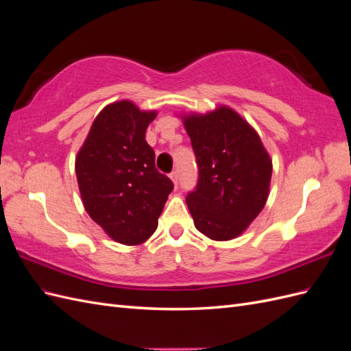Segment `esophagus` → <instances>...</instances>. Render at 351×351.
<instances>
[{"label": "esophagus", "instance_id": "obj_1", "mask_svg": "<svg viewBox=\"0 0 351 351\" xmlns=\"http://www.w3.org/2000/svg\"><path fill=\"white\" fill-rule=\"evenodd\" d=\"M169 178L173 180V183H174V186L177 187V184H178V171H173L171 174H169Z\"/></svg>", "mask_w": 351, "mask_h": 351}]
</instances>
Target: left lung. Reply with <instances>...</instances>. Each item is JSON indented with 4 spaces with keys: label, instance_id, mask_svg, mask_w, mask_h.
Instances as JSON below:
<instances>
[{
    "label": "left lung",
    "instance_id": "obj_1",
    "mask_svg": "<svg viewBox=\"0 0 351 351\" xmlns=\"http://www.w3.org/2000/svg\"><path fill=\"white\" fill-rule=\"evenodd\" d=\"M182 119L199 167L186 197L195 227L215 241L236 239L267 204L272 159L258 132L226 105Z\"/></svg>",
    "mask_w": 351,
    "mask_h": 351
}]
</instances>
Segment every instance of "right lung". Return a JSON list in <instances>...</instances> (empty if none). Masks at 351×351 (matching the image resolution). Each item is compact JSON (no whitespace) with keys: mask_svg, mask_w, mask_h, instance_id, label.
Masks as SVG:
<instances>
[{"mask_svg":"<svg viewBox=\"0 0 351 351\" xmlns=\"http://www.w3.org/2000/svg\"><path fill=\"white\" fill-rule=\"evenodd\" d=\"M156 111L115 101L93 120L76 156L83 206L107 234L125 246L149 239L174 184L155 168L145 133Z\"/></svg>","mask_w":351,"mask_h":351,"instance_id":"obj_1","label":"right lung"}]
</instances>
